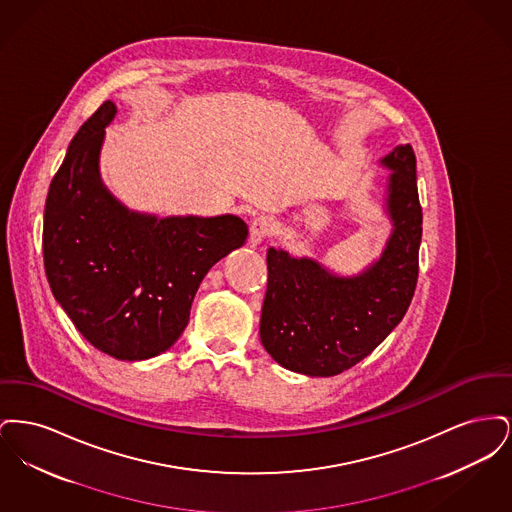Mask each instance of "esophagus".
I'll return each mask as SVG.
<instances>
[{
    "label": "esophagus",
    "instance_id": "1",
    "mask_svg": "<svg viewBox=\"0 0 512 512\" xmlns=\"http://www.w3.org/2000/svg\"><path fill=\"white\" fill-rule=\"evenodd\" d=\"M272 232H274V220L270 217H257L253 219L249 228V242L253 245L261 244Z\"/></svg>",
    "mask_w": 512,
    "mask_h": 512
}]
</instances>
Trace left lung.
Here are the masks:
<instances>
[{"instance_id": "8db88e82", "label": "left lung", "mask_w": 512, "mask_h": 512, "mask_svg": "<svg viewBox=\"0 0 512 512\" xmlns=\"http://www.w3.org/2000/svg\"><path fill=\"white\" fill-rule=\"evenodd\" d=\"M390 169L391 236L378 261L340 276L311 257L267 251L261 343L278 365L307 376H336L370 355L403 320L418 280L422 209L409 144L380 159Z\"/></svg>"}]
</instances>
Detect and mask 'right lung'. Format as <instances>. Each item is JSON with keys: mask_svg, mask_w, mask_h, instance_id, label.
<instances>
[{"mask_svg": "<svg viewBox=\"0 0 512 512\" xmlns=\"http://www.w3.org/2000/svg\"><path fill=\"white\" fill-rule=\"evenodd\" d=\"M113 101L80 126L51 180L44 211L49 288L96 349L144 361L167 351L190 320L195 292L222 257L245 244L236 215L165 217L136 213L99 176Z\"/></svg>", "mask_w": 512, "mask_h": 512, "instance_id": "obj_1", "label": "right lung"}]
</instances>
